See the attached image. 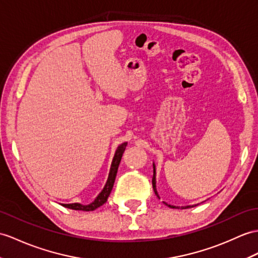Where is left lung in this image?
I'll return each mask as SVG.
<instances>
[{
  "label": "left lung",
  "instance_id": "left-lung-1",
  "mask_svg": "<svg viewBox=\"0 0 258 258\" xmlns=\"http://www.w3.org/2000/svg\"><path fill=\"white\" fill-rule=\"evenodd\" d=\"M153 168H154V176H153V188H154V191H155V195H156L158 198H159V195L157 192V188H156V166H155V164L153 163ZM166 206H168L169 208H172V209H179L178 207H175V206H171V205H168V203L164 202ZM192 207H196L195 206H187V207H181V209H189V208H192Z\"/></svg>",
  "mask_w": 258,
  "mask_h": 258
}]
</instances>
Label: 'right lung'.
I'll use <instances>...</instances> for the list:
<instances>
[{"instance_id":"1","label":"right lung","mask_w":258,"mask_h":258,"mask_svg":"<svg viewBox=\"0 0 258 258\" xmlns=\"http://www.w3.org/2000/svg\"><path fill=\"white\" fill-rule=\"evenodd\" d=\"M127 143H122L121 145H118L114 157H113L112 164H111V168H110V172H109V177H107V180L104 184V188L102 189L101 192L98 195V197L89 203V205H81V203H62V206L64 208L68 209H73V210H81V211H93L95 209H98L99 207L103 206L104 203L107 201V198H109L111 191L113 189V184H114L115 181V177L117 173V169H118V165L121 163V159L123 156V153L126 148Z\"/></svg>"}]
</instances>
